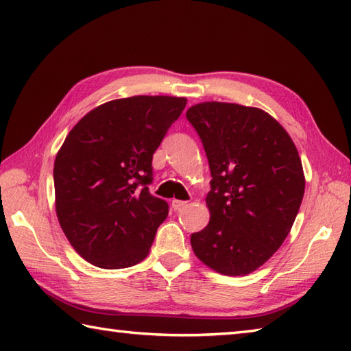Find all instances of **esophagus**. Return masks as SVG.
Segmentation results:
<instances>
[{
  "instance_id": "1",
  "label": "esophagus",
  "mask_w": 351,
  "mask_h": 351,
  "mask_svg": "<svg viewBox=\"0 0 351 351\" xmlns=\"http://www.w3.org/2000/svg\"><path fill=\"white\" fill-rule=\"evenodd\" d=\"M185 205H187V200H176V199L171 200V208H173L175 211L181 210V208L185 206Z\"/></svg>"
}]
</instances>
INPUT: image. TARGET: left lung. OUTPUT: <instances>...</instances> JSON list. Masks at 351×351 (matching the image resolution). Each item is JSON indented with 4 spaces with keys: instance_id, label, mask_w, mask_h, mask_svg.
<instances>
[{
    "instance_id": "1",
    "label": "left lung",
    "mask_w": 351,
    "mask_h": 351,
    "mask_svg": "<svg viewBox=\"0 0 351 351\" xmlns=\"http://www.w3.org/2000/svg\"><path fill=\"white\" fill-rule=\"evenodd\" d=\"M189 122L202 140L211 170L210 223L191 235L195 255L211 270L245 276L270 259L288 237L304 195L294 141L256 107L200 102Z\"/></svg>"
}]
</instances>
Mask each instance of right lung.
<instances>
[{"label":"right lung","mask_w":351,"mask_h":351,"mask_svg":"<svg viewBox=\"0 0 351 351\" xmlns=\"http://www.w3.org/2000/svg\"><path fill=\"white\" fill-rule=\"evenodd\" d=\"M176 96H131L81 119L54 161L56 213L81 258L116 270L143 261L169 205L154 197L152 155L185 108Z\"/></svg>","instance_id":"obj_1"}]
</instances>
